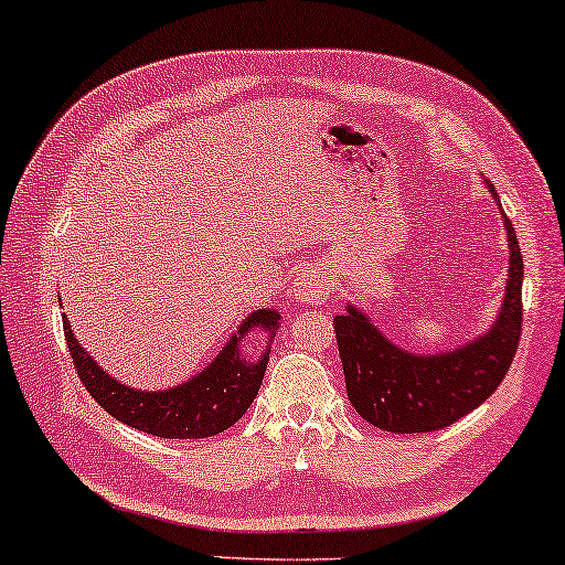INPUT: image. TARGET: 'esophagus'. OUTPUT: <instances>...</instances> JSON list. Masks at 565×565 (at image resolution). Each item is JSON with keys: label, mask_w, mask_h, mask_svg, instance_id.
<instances>
[{"label": "esophagus", "mask_w": 565, "mask_h": 565, "mask_svg": "<svg viewBox=\"0 0 565 565\" xmlns=\"http://www.w3.org/2000/svg\"><path fill=\"white\" fill-rule=\"evenodd\" d=\"M292 298L302 302V306H323L331 295V288H328V275L323 267H308L302 270L292 282Z\"/></svg>", "instance_id": "obj_1"}]
</instances>
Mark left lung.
Here are the masks:
<instances>
[{"label":"left lung","instance_id":"obj_1","mask_svg":"<svg viewBox=\"0 0 565 565\" xmlns=\"http://www.w3.org/2000/svg\"><path fill=\"white\" fill-rule=\"evenodd\" d=\"M508 237V280L502 306L484 333L449 351L412 353L381 333L353 302L333 318L345 392L373 427L394 434L445 429L477 409L502 384L523 331V255L500 196L484 179Z\"/></svg>","mask_w":565,"mask_h":565}]
</instances>
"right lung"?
Returning <instances> with one entry per match:
<instances>
[{
    "label": "right lung",
    "instance_id": "1",
    "mask_svg": "<svg viewBox=\"0 0 565 565\" xmlns=\"http://www.w3.org/2000/svg\"><path fill=\"white\" fill-rule=\"evenodd\" d=\"M63 326L77 376L113 419L163 439H204L230 429L255 402L267 361H270V345H265L257 359H247L242 353V341L259 331L270 343L280 328V312L275 308L253 310L230 335V341L222 345V351L214 355L212 363H206L192 379L161 388V392H141V388L126 386L124 381L113 379L83 349L65 312Z\"/></svg>",
    "mask_w": 565,
    "mask_h": 565
}]
</instances>
